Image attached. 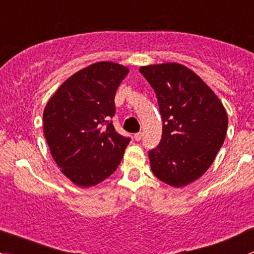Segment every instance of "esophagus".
I'll list each match as a JSON object with an SVG mask.
<instances>
[{"label": "esophagus", "instance_id": "1", "mask_svg": "<svg viewBox=\"0 0 254 254\" xmlns=\"http://www.w3.org/2000/svg\"><path fill=\"white\" fill-rule=\"evenodd\" d=\"M142 133H135V134H134V137H133V138H134V140H135V142H139V140L140 139H142Z\"/></svg>", "mask_w": 254, "mask_h": 254}]
</instances>
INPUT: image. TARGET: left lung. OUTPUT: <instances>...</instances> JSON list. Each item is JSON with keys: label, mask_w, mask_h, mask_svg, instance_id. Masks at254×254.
I'll use <instances>...</instances> for the list:
<instances>
[{"label": "left lung", "mask_w": 254, "mask_h": 254, "mask_svg": "<svg viewBox=\"0 0 254 254\" xmlns=\"http://www.w3.org/2000/svg\"><path fill=\"white\" fill-rule=\"evenodd\" d=\"M163 119L160 144L149 151L153 174L171 187H185L210 167L223 145L227 114L220 99L193 70L180 64L143 66Z\"/></svg>", "instance_id": "obj_1"}]
</instances>
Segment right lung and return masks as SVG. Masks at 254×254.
I'll return each mask as SVG.
<instances>
[{
    "label": "right lung",
    "mask_w": 254,
    "mask_h": 254,
    "mask_svg": "<svg viewBox=\"0 0 254 254\" xmlns=\"http://www.w3.org/2000/svg\"><path fill=\"white\" fill-rule=\"evenodd\" d=\"M128 72L115 62H96L70 75L46 104L44 135L51 155L78 187L103 182L124 158L129 138L119 134L109 120Z\"/></svg>",
    "instance_id": "1"
}]
</instances>
